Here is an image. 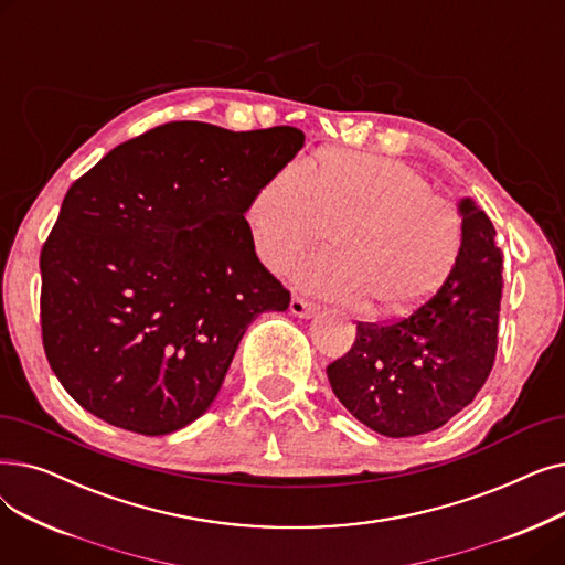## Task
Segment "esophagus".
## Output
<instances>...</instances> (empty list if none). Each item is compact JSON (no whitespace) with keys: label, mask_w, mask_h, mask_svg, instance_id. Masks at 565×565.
I'll return each mask as SVG.
<instances>
[{"label":"esophagus","mask_w":565,"mask_h":565,"mask_svg":"<svg viewBox=\"0 0 565 565\" xmlns=\"http://www.w3.org/2000/svg\"><path fill=\"white\" fill-rule=\"evenodd\" d=\"M290 311L295 316H300V318H311L318 311V305L311 302V300L300 298V295H295V298L290 300Z\"/></svg>","instance_id":"34e87169"}]
</instances>
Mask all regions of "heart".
<instances>
[{"label": "heart", "mask_w": 565, "mask_h": 565, "mask_svg": "<svg viewBox=\"0 0 565 565\" xmlns=\"http://www.w3.org/2000/svg\"><path fill=\"white\" fill-rule=\"evenodd\" d=\"M245 220L260 260L288 273L332 233L337 249L295 270L302 288L377 313L424 307L454 275L462 220L414 169L380 156L332 153L286 164L249 194Z\"/></svg>", "instance_id": "1"}]
</instances>
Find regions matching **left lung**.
I'll return each instance as SVG.
<instances>
[{"label": "left lung", "instance_id": "1", "mask_svg": "<svg viewBox=\"0 0 565 565\" xmlns=\"http://www.w3.org/2000/svg\"><path fill=\"white\" fill-rule=\"evenodd\" d=\"M462 254L433 300L394 322H358V337L328 366L332 392L354 419L387 437L447 424L486 384L501 305V249L490 217L460 201Z\"/></svg>", "mask_w": 565, "mask_h": 565}]
</instances>
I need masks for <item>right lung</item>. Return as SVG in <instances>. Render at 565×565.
Masks as SVG:
<instances>
[{
	"label": "right lung",
	"mask_w": 565,
	"mask_h": 565,
	"mask_svg": "<svg viewBox=\"0 0 565 565\" xmlns=\"http://www.w3.org/2000/svg\"><path fill=\"white\" fill-rule=\"evenodd\" d=\"M302 146L290 126L171 121L71 185L41 249V332L84 409L153 437L211 407L249 322L290 305L245 207Z\"/></svg>",
	"instance_id": "1"
}]
</instances>
